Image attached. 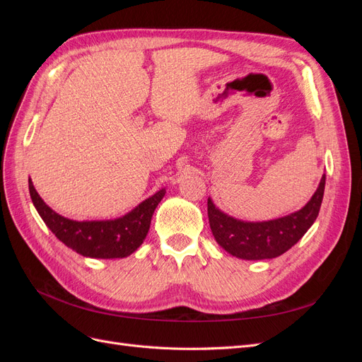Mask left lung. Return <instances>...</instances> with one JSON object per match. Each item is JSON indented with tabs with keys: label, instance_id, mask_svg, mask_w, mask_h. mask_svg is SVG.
Listing matches in <instances>:
<instances>
[{
	"label": "left lung",
	"instance_id": "8db88e82",
	"mask_svg": "<svg viewBox=\"0 0 362 362\" xmlns=\"http://www.w3.org/2000/svg\"><path fill=\"white\" fill-rule=\"evenodd\" d=\"M325 182L323 173L319 187L299 211L264 222L240 221L223 213L208 198V221L216 242L228 254L242 259L257 261L282 255L299 242L319 216Z\"/></svg>",
	"mask_w": 362,
	"mask_h": 362
}]
</instances>
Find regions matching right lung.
Returning <instances> with one entry per match:
<instances>
[{"label":"right lung","mask_w":362,"mask_h":362,"mask_svg":"<svg viewBox=\"0 0 362 362\" xmlns=\"http://www.w3.org/2000/svg\"><path fill=\"white\" fill-rule=\"evenodd\" d=\"M28 190L42 221L62 243L83 257L101 259L125 258L136 252L146 238L152 214L166 194V189L158 190L122 217L78 222L60 216L43 202L31 178Z\"/></svg>","instance_id":"obj_1"}]
</instances>
